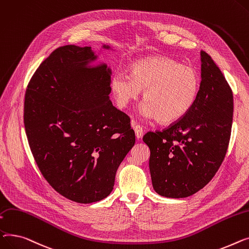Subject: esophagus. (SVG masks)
<instances>
[{
    "label": "esophagus",
    "instance_id": "esophagus-1",
    "mask_svg": "<svg viewBox=\"0 0 249 249\" xmlns=\"http://www.w3.org/2000/svg\"><path fill=\"white\" fill-rule=\"evenodd\" d=\"M134 130H135L136 137H137L138 139H141V138L142 137V135H143V129H142V127L140 124H136V125L134 126Z\"/></svg>",
    "mask_w": 249,
    "mask_h": 249
}]
</instances>
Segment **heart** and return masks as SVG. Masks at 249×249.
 Instances as JSON below:
<instances>
[{
    "instance_id": "obj_1",
    "label": "heart",
    "mask_w": 249,
    "mask_h": 249,
    "mask_svg": "<svg viewBox=\"0 0 249 249\" xmlns=\"http://www.w3.org/2000/svg\"><path fill=\"white\" fill-rule=\"evenodd\" d=\"M116 105L124 108L143 91L145 118H157L160 123L171 124L181 120L197 99L200 80L190 66L166 56H154L135 61L129 74L116 72L110 81Z\"/></svg>"
}]
</instances>
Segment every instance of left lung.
I'll list each match as a JSON object with an SVG mask.
<instances>
[{
  "label": "left lung",
  "mask_w": 249,
  "mask_h": 249,
  "mask_svg": "<svg viewBox=\"0 0 249 249\" xmlns=\"http://www.w3.org/2000/svg\"><path fill=\"white\" fill-rule=\"evenodd\" d=\"M201 84L194 106L163 130L142 138L151 151L150 172L155 191L169 198L198 192L215 176L231 136L233 94L223 73L201 51Z\"/></svg>",
  "instance_id": "obj_1"
}]
</instances>
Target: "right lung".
I'll use <instances>...</instances> for the list:
<instances>
[{"label":"right lung","mask_w":249,"mask_h":249,"mask_svg":"<svg viewBox=\"0 0 249 249\" xmlns=\"http://www.w3.org/2000/svg\"><path fill=\"white\" fill-rule=\"evenodd\" d=\"M93 59L91 47L57 48L35 71L24 101L26 135L41 174L56 192L82 204L110 194L136 142L129 116L108 97L110 70L87 67Z\"/></svg>","instance_id":"add662e5"}]
</instances>
